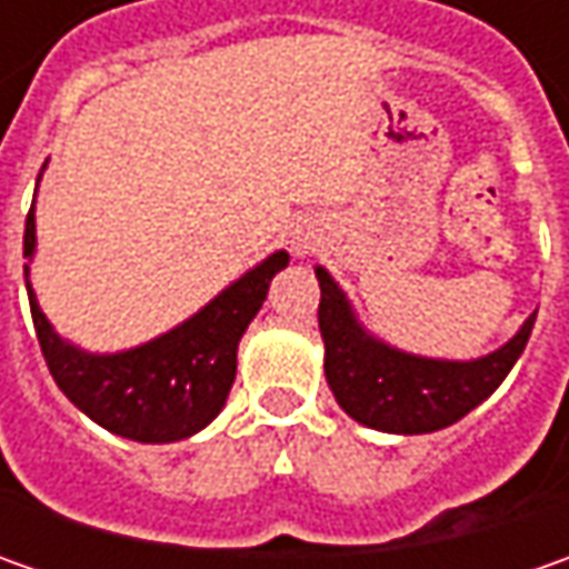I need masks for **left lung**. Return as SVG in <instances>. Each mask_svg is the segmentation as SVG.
Here are the masks:
<instances>
[{
  "label": "left lung",
  "mask_w": 569,
  "mask_h": 569,
  "mask_svg": "<svg viewBox=\"0 0 569 569\" xmlns=\"http://www.w3.org/2000/svg\"><path fill=\"white\" fill-rule=\"evenodd\" d=\"M317 281L329 389L358 425L386 433H433L466 418L507 380L536 326L532 313L513 339L485 358L437 361L373 339L322 266Z\"/></svg>",
  "instance_id": "1"
}]
</instances>
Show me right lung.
Returning <instances> with one entry per match:
<instances>
[{"mask_svg": "<svg viewBox=\"0 0 569 569\" xmlns=\"http://www.w3.org/2000/svg\"><path fill=\"white\" fill-rule=\"evenodd\" d=\"M37 250L33 206L24 221V256ZM278 250L240 274L214 300L158 339L117 355H91L59 339L43 317L24 266L33 329L47 367L66 399L103 430L139 440L173 443L218 418L237 377V345L269 295V281L288 266Z\"/></svg>", "mask_w": 569, "mask_h": 569, "instance_id": "1", "label": "right lung"}]
</instances>
